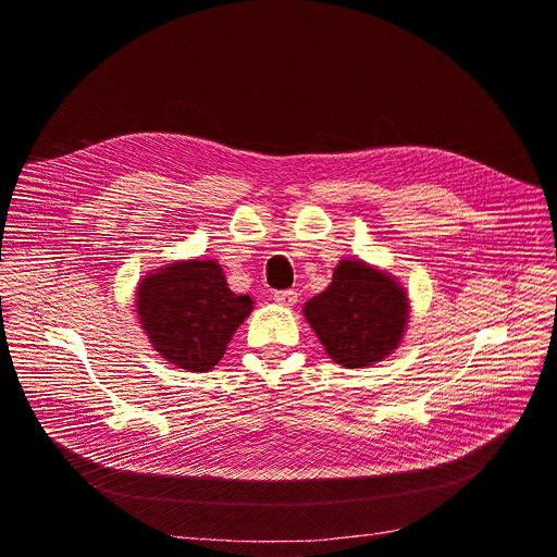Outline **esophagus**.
<instances>
[{
  "mask_svg": "<svg viewBox=\"0 0 557 557\" xmlns=\"http://www.w3.org/2000/svg\"><path fill=\"white\" fill-rule=\"evenodd\" d=\"M273 300L282 307H293L295 302H298V293H295L293 288H284V290H275L273 293Z\"/></svg>",
  "mask_w": 557,
  "mask_h": 557,
  "instance_id": "esophagus-1",
  "label": "esophagus"
}]
</instances>
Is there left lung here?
Instances as JSON below:
<instances>
[{"label":"left lung","instance_id":"8db88e82","mask_svg":"<svg viewBox=\"0 0 557 557\" xmlns=\"http://www.w3.org/2000/svg\"><path fill=\"white\" fill-rule=\"evenodd\" d=\"M305 315L333 360L367 367L400 343L407 295L389 275L343 259L331 284L305 305Z\"/></svg>","mask_w":557,"mask_h":557}]
</instances>
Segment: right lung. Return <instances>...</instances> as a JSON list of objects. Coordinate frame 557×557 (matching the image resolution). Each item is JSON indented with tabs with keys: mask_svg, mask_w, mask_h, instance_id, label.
<instances>
[{
	"mask_svg": "<svg viewBox=\"0 0 557 557\" xmlns=\"http://www.w3.org/2000/svg\"><path fill=\"white\" fill-rule=\"evenodd\" d=\"M138 315L154 349L188 372H208L252 311L212 259H193L147 275L138 286Z\"/></svg>",
	"mask_w": 557,
	"mask_h": 557,
	"instance_id": "right-lung-1",
	"label": "right lung"
}]
</instances>
